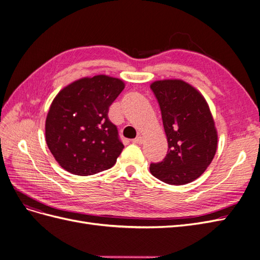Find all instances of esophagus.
Listing matches in <instances>:
<instances>
[{
    "mask_svg": "<svg viewBox=\"0 0 260 260\" xmlns=\"http://www.w3.org/2000/svg\"><path fill=\"white\" fill-rule=\"evenodd\" d=\"M132 143H135V144H142V143H143V138L139 136V137H137L136 139L132 140Z\"/></svg>",
    "mask_w": 260,
    "mask_h": 260,
    "instance_id": "esophagus-1",
    "label": "esophagus"
}]
</instances>
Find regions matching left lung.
<instances>
[{
    "instance_id": "1",
    "label": "left lung",
    "mask_w": 260,
    "mask_h": 260,
    "mask_svg": "<svg viewBox=\"0 0 260 260\" xmlns=\"http://www.w3.org/2000/svg\"><path fill=\"white\" fill-rule=\"evenodd\" d=\"M158 102L168 141V152L149 166L151 174L165 183L182 185L198 179L217 151V131L202 94L182 80L151 84Z\"/></svg>"
}]
</instances>
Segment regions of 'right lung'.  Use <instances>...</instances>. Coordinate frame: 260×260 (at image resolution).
<instances>
[{
    "mask_svg": "<svg viewBox=\"0 0 260 260\" xmlns=\"http://www.w3.org/2000/svg\"><path fill=\"white\" fill-rule=\"evenodd\" d=\"M124 88L104 75L82 78L62 89L52 102L45 139L55 159L77 176L112 168L123 149L108 109Z\"/></svg>",
    "mask_w": 260,
    "mask_h": 260,
    "instance_id": "1",
    "label": "right lung"
}]
</instances>
